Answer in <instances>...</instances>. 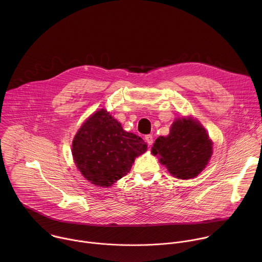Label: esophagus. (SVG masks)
<instances>
[{
  "instance_id": "obj_1",
  "label": "esophagus",
  "mask_w": 262,
  "mask_h": 262,
  "mask_svg": "<svg viewBox=\"0 0 262 262\" xmlns=\"http://www.w3.org/2000/svg\"><path fill=\"white\" fill-rule=\"evenodd\" d=\"M145 140L148 145H152L154 144V136L152 135H147L145 136Z\"/></svg>"
}]
</instances>
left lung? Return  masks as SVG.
Masks as SVG:
<instances>
[{
	"mask_svg": "<svg viewBox=\"0 0 262 262\" xmlns=\"http://www.w3.org/2000/svg\"><path fill=\"white\" fill-rule=\"evenodd\" d=\"M212 143L204 127L195 119L178 118L167 137H159L151 152L160 158L161 164L180 179L196 177L208 164Z\"/></svg>",
	"mask_w": 262,
	"mask_h": 262,
	"instance_id": "obj_1",
	"label": "left lung"
}]
</instances>
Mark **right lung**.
I'll use <instances>...</instances> for the list:
<instances>
[{"label":"right lung","instance_id":"add662e5","mask_svg":"<svg viewBox=\"0 0 262 262\" xmlns=\"http://www.w3.org/2000/svg\"><path fill=\"white\" fill-rule=\"evenodd\" d=\"M147 149L139 136L101 108L81 126L72 141V157L83 176L97 186H111L125 176Z\"/></svg>","mask_w":262,"mask_h":262}]
</instances>
